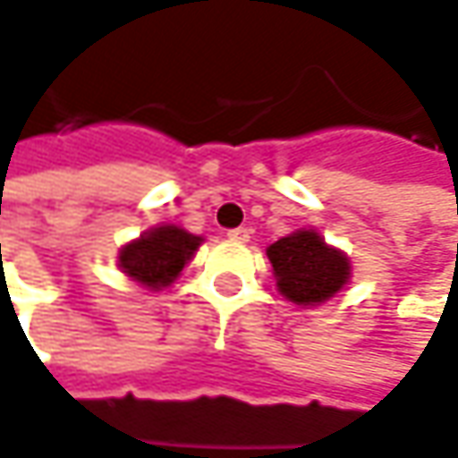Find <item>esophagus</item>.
<instances>
[{"label":"esophagus","instance_id":"esophagus-1","mask_svg":"<svg viewBox=\"0 0 458 458\" xmlns=\"http://www.w3.org/2000/svg\"><path fill=\"white\" fill-rule=\"evenodd\" d=\"M226 237H229V240H234V242H247V240H250V229H247V226H237V229H229V232H226Z\"/></svg>","mask_w":458,"mask_h":458}]
</instances>
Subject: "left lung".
<instances>
[{"label": "left lung", "mask_w": 458, "mask_h": 458, "mask_svg": "<svg viewBox=\"0 0 458 458\" xmlns=\"http://www.w3.org/2000/svg\"><path fill=\"white\" fill-rule=\"evenodd\" d=\"M276 286L299 307H319L351 281V260L314 229H299L267 247Z\"/></svg>", "instance_id": "8db88e82"}]
</instances>
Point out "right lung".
Segmentation results:
<instances>
[{
	"label": "right lung",
	"mask_w": 458,
	"mask_h": 458,
	"mask_svg": "<svg viewBox=\"0 0 458 458\" xmlns=\"http://www.w3.org/2000/svg\"><path fill=\"white\" fill-rule=\"evenodd\" d=\"M200 242L203 237H195L174 224H162L144 232L139 240L123 244L118 252V265L131 281L159 291L174 284V278L198 252Z\"/></svg>",
	"instance_id": "obj_1"
}]
</instances>
